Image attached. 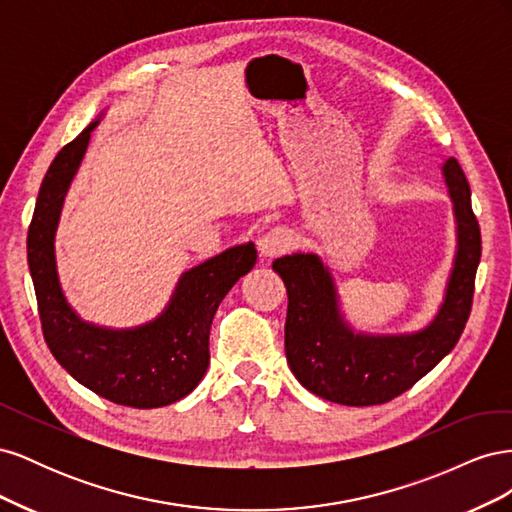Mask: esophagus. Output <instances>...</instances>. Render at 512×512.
Wrapping results in <instances>:
<instances>
[{"label": "esophagus", "instance_id": "esophagus-1", "mask_svg": "<svg viewBox=\"0 0 512 512\" xmlns=\"http://www.w3.org/2000/svg\"><path fill=\"white\" fill-rule=\"evenodd\" d=\"M292 245H294L292 232L284 226H277V228H271L269 232H265V235L260 237L258 250H260L262 258H277V256L286 254Z\"/></svg>", "mask_w": 512, "mask_h": 512}]
</instances>
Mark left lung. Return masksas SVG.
Returning a JSON list of instances; mask_svg holds the SVG:
<instances>
[{
  "mask_svg": "<svg viewBox=\"0 0 512 512\" xmlns=\"http://www.w3.org/2000/svg\"><path fill=\"white\" fill-rule=\"evenodd\" d=\"M444 177L455 200L459 250L440 314L421 333L354 335L337 314L335 286L318 256L294 254L273 262L288 292L286 359L307 391L344 406L386 404L412 389L459 342L472 312L483 247L470 183L455 158L444 164Z\"/></svg>",
  "mask_w": 512,
  "mask_h": 512,
  "instance_id": "8db88e82",
  "label": "left lung"
}]
</instances>
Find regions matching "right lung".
<instances>
[{"label":"right lung","instance_id":"obj_1","mask_svg":"<svg viewBox=\"0 0 512 512\" xmlns=\"http://www.w3.org/2000/svg\"><path fill=\"white\" fill-rule=\"evenodd\" d=\"M94 128L96 123H89L57 153L42 179L29 224L27 262L42 335L57 363L96 395L128 408L168 406L203 380L213 316L228 290L256 265V247H230L185 273L173 303L147 327L113 333L81 322L57 284L53 232L64 192Z\"/></svg>","mask_w":512,"mask_h":512}]
</instances>
